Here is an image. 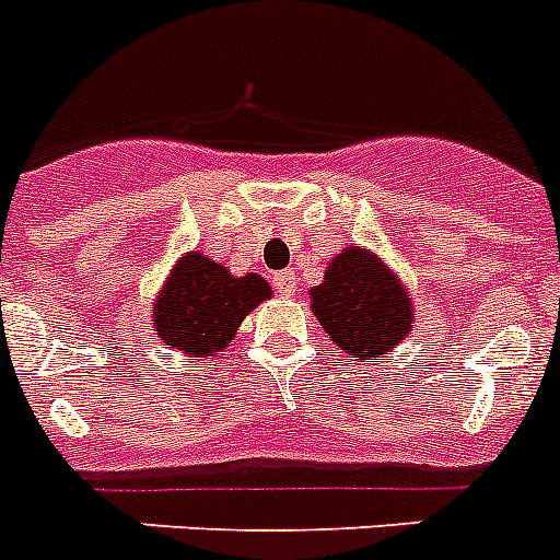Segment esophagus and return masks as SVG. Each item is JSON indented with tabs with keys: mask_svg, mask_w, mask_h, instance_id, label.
Wrapping results in <instances>:
<instances>
[{
	"mask_svg": "<svg viewBox=\"0 0 560 560\" xmlns=\"http://www.w3.org/2000/svg\"><path fill=\"white\" fill-rule=\"evenodd\" d=\"M295 284H299V281H295L293 270H279V273L273 276V287H276V290H279L281 295H293L295 293Z\"/></svg>",
	"mask_w": 560,
	"mask_h": 560,
	"instance_id": "esophagus-1",
	"label": "esophagus"
}]
</instances>
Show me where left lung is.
I'll return each instance as SVG.
<instances>
[{
    "label": "left lung",
    "mask_w": 560,
    "mask_h": 560,
    "mask_svg": "<svg viewBox=\"0 0 560 560\" xmlns=\"http://www.w3.org/2000/svg\"><path fill=\"white\" fill-rule=\"evenodd\" d=\"M310 295L320 327L358 361H386V354L415 327L406 290L363 247L338 253L329 261L324 284Z\"/></svg>",
    "instance_id": "left-lung-1"
}]
</instances>
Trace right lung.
<instances>
[{"mask_svg": "<svg viewBox=\"0 0 560 560\" xmlns=\"http://www.w3.org/2000/svg\"><path fill=\"white\" fill-rule=\"evenodd\" d=\"M265 299H270V287L261 276L233 279L217 261L188 253L154 304V332L165 347L194 358L222 352L242 318Z\"/></svg>", "mask_w": 560, "mask_h": 560, "instance_id": "1", "label": "right lung"}]
</instances>
